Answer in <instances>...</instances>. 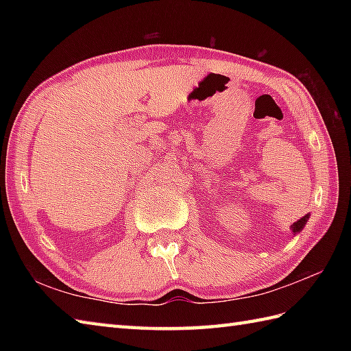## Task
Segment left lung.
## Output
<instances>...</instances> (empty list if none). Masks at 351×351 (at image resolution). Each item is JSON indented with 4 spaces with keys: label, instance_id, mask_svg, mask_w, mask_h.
Wrapping results in <instances>:
<instances>
[{
    "label": "left lung",
    "instance_id": "1",
    "mask_svg": "<svg viewBox=\"0 0 351 351\" xmlns=\"http://www.w3.org/2000/svg\"><path fill=\"white\" fill-rule=\"evenodd\" d=\"M309 215H311V214H306V215H304V217H302L300 220H297L295 223H293V225L289 226L291 230H293V235L300 234V230H303L304 225H306L308 220H309Z\"/></svg>",
    "mask_w": 351,
    "mask_h": 351
}]
</instances>
